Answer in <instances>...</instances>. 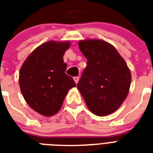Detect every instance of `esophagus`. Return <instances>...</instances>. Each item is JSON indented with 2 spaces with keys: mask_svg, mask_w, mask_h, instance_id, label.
Instances as JSON below:
<instances>
[{
  "mask_svg": "<svg viewBox=\"0 0 153 153\" xmlns=\"http://www.w3.org/2000/svg\"><path fill=\"white\" fill-rule=\"evenodd\" d=\"M74 82H75V83H78V82H79V76H76V77H74Z\"/></svg>",
  "mask_w": 153,
  "mask_h": 153,
  "instance_id": "obj_1",
  "label": "esophagus"
}]
</instances>
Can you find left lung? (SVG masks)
Wrapping results in <instances>:
<instances>
[{"mask_svg":"<svg viewBox=\"0 0 153 153\" xmlns=\"http://www.w3.org/2000/svg\"><path fill=\"white\" fill-rule=\"evenodd\" d=\"M87 66L77 84L88 109L106 116L118 109L128 95L131 72L113 45L101 39L79 42Z\"/></svg>","mask_w":153,"mask_h":153,"instance_id":"obj_1","label":"left lung"}]
</instances>
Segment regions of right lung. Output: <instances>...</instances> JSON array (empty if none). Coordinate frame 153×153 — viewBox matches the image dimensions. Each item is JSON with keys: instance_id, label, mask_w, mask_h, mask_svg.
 <instances>
[{"instance_id": "obj_1", "label": "right lung", "mask_w": 153, "mask_h": 153, "mask_svg": "<svg viewBox=\"0 0 153 153\" xmlns=\"http://www.w3.org/2000/svg\"><path fill=\"white\" fill-rule=\"evenodd\" d=\"M70 42L48 41L36 48L20 68L19 85L25 100L41 115H55L70 89L76 86L67 75L62 56Z\"/></svg>"}]
</instances>
